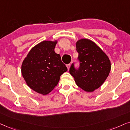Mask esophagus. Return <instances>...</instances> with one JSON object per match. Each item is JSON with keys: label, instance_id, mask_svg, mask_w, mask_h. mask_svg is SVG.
Returning a JSON list of instances; mask_svg holds the SVG:
<instances>
[{"label": "esophagus", "instance_id": "1", "mask_svg": "<svg viewBox=\"0 0 130 130\" xmlns=\"http://www.w3.org/2000/svg\"><path fill=\"white\" fill-rule=\"evenodd\" d=\"M70 64H67V68H68V70H70Z\"/></svg>", "mask_w": 130, "mask_h": 130}]
</instances>
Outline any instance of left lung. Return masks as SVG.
Masks as SVG:
<instances>
[{"label":"left lung","mask_w":130,"mask_h":130,"mask_svg":"<svg viewBox=\"0 0 130 130\" xmlns=\"http://www.w3.org/2000/svg\"><path fill=\"white\" fill-rule=\"evenodd\" d=\"M79 67L73 63L70 73L77 85L86 92H93L103 85L111 70L110 60L95 42L82 39L76 43Z\"/></svg>","instance_id":"8db88e82"}]
</instances>
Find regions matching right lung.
<instances>
[{
  "label": "right lung",
  "instance_id": "1",
  "mask_svg": "<svg viewBox=\"0 0 130 130\" xmlns=\"http://www.w3.org/2000/svg\"><path fill=\"white\" fill-rule=\"evenodd\" d=\"M57 41H44L29 52L23 62L21 73L29 87L42 95L48 94L56 86L67 67L59 54L55 52Z\"/></svg>",
  "mask_w": 130,
  "mask_h": 130
}]
</instances>
